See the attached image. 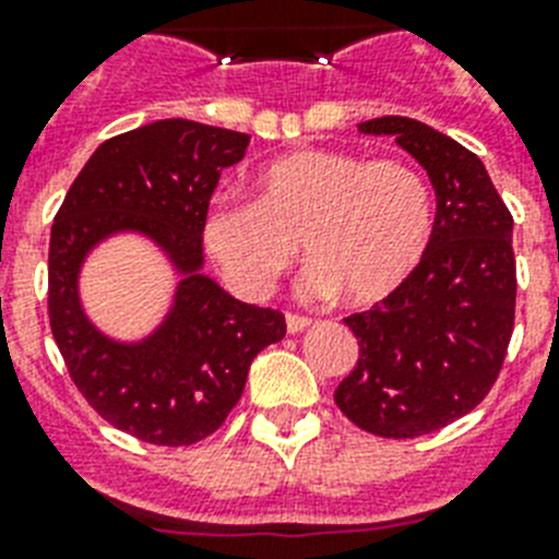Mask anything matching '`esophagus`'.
<instances>
[{
	"label": "esophagus",
	"mask_w": 559,
	"mask_h": 559,
	"mask_svg": "<svg viewBox=\"0 0 559 559\" xmlns=\"http://www.w3.org/2000/svg\"><path fill=\"white\" fill-rule=\"evenodd\" d=\"M285 324H288V333H302L305 328H310V319H308V316L288 313V316H285Z\"/></svg>",
	"instance_id": "esophagus-1"
}]
</instances>
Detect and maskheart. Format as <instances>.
Returning a JSON list of instances; mask_svg holds the SVG:
<instances>
[{
  "instance_id": "1",
  "label": "heart",
  "mask_w": 559,
  "mask_h": 559,
  "mask_svg": "<svg viewBox=\"0 0 559 559\" xmlns=\"http://www.w3.org/2000/svg\"><path fill=\"white\" fill-rule=\"evenodd\" d=\"M431 231V190L412 165L319 147L271 159L254 176V204L218 199L204 218L206 249L240 294H271L302 243L316 263L305 290H344L355 305L403 288Z\"/></svg>"
}]
</instances>
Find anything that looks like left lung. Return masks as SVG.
Here are the masks:
<instances>
[{
	"label": "left lung",
	"instance_id": "1",
	"mask_svg": "<svg viewBox=\"0 0 559 559\" xmlns=\"http://www.w3.org/2000/svg\"><path fill=\"white\" fill-rule=\"evenodd\" d=\"M358 128L394 136L426 167L437 218L412 280L344 319L358 364L335 406L374 437L414 439L473 412L501 372L515 328L512 215L481 159L445 133L408 117Z\"/></svg>",
	"mask_w": 559,
	"mask_h": 559
}]
</instances>
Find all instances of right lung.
<instances>
[{"label":"right lung","mask_w":559,"mask_h":559,"mask_svg":"<svg viewBox=\"0 0 559 559\" xmlns=\"http://www.w3.org/2000/svg\"><path fill=\"white\" fill-rule=\"evenodd\" d=\"M249 133L159 120L111 136L83 165L49 235V328L69 378L114 428L151 445H192L224 426L254 355L285 335L280 310L246 305L201 274L204 218L221 170ZM140 230L180 271L166 322L142 342L103 336L82 313L76 274L88 250Z\"/></svg>","instance_id":"1"}]
</instances>
